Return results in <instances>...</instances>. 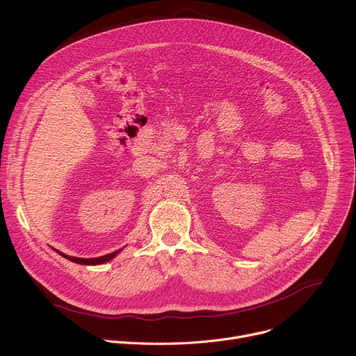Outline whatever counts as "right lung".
I'll list each match as a JSON object with an SVG mask.
<instances>
[{
  "label": "right lung",
  "instance_id": "1",
  "mask_svg": "<svg viewBox=\"0 0 356 356\" xmlns=\"http://www.w3.org/2000/svg\"><path fill=\"white\" fill-rule=\"evenodd\" d=\"M59 255H62L63 258H66V259H69V261H72V262H74V264H80V265H101V264H106V262H108V261H111L113 258H115L118 253L121 252V249H118V250H115V252H111V253H108V255H104V257H98V258H88V259H83V258H74V257H69V255H65V253H62V252H59L58 249H55Z\"/></svg>",
  "mask_w": 356,
  "mask_h": 356
}]
</instances>
